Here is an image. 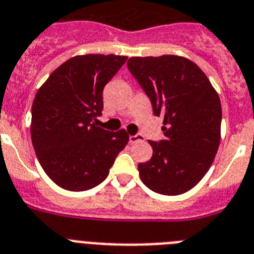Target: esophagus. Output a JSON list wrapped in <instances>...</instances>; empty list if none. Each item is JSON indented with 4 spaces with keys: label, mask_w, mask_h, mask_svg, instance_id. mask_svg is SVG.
Listing matches in <instances>:
<instances>
[{
    "label": "esophagus",
    "mask_w": 254,
    "mask_h": 254,
    "mask_svg": "<svg viewBox=\"0 0 254 254\" xmlns=\"http://www.w3.org/2000/svg\"><path fill=\"white\" fill-rule=\"evenodd\" d=\"M140 140H142V135H140V133H137V135H133V136L132 135L129 136V142H131V144L140 141Z\"/></svg>",
    "instance_id": "1"
}]
</instances>
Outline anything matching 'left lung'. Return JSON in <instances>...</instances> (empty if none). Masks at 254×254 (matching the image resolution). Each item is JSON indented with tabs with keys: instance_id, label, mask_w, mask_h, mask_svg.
Returning a JSON list of instances; mask_svg holds the SVG:
<instances>
[{
	"instance_id": "1",
	"label": "left lung",
	"mask_w": 254,
	"mask_h": 254,
	"mask_svg": "<svg viewBox=\"0 0 254 254\" xmlns=\"http://www.w3.org/2000/svg\"><path fill=\"white\" fill-rule=\"evenodd\" d=\"M128 70L163 118L164 138L149 141L153 157L138 164L145 186L158 194L180 195L204 177L221 137V101L207 75L186 58H131Z\"/></svg>"
}]
</instances>
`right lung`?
Segmentation results:
<instances>
[{"instance_id": "1", "label": "right lung", "mask_w": 254, "mask_h": 254, "mask_svg": "<svg viewBox=\"0 0 254 254\" xmlns=\"http://www.w3.org/2000/svg\"><path fill=\"white\" fill-rule=\"evenodd\" d=\"M127 60L119 55H79L66 60L37 91L30 135L47 176L69 191L101 184L128 142L125 129L99 127L103 91Z\"/></svg>"}]
</instances>
